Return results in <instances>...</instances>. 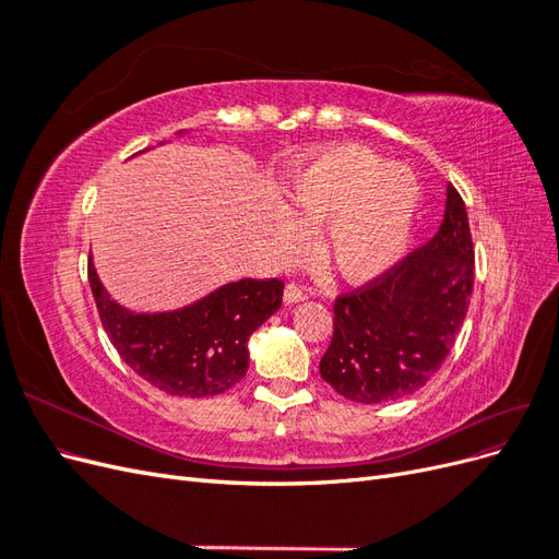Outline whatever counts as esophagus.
I'll return each mask as SVG.
<instances>
[{"mask_svg":"<svg viewBox=\"0 0 559 559\" xmlns=\"http://www.w3.org/2000/svg\"><path fill=\"white\" fill-rule=\"evenodd\" d=\"M306 298H308V292L302 289L300 284H296V282L286 284V289H284V300L286 302H298V300H306Z\"/></svg>","mask_w":559,"mask_h":559,"instance_id":"esophagus-1","label":"esophagus"}]
</instances>
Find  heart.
I'll return each instance as SVG.
<instances>
[{
    "mask_svg": "<svg viewBox=\"0 0 559 559\" xmlns=\"http://www.w3.org/2000/svg\"><path fill=\"white\" fill-rule=\"evenodd\" d=\"M419 202V183L403 165L361 144L326 148L298 175L292 210L308 226H321L319 259L349 282L378 277L403 251ZM275 245L284 259L300 257L308 233L292 214H282Z\"/></svg>",
    "mask_w": 559,
    "mask_h": 559,
    "instance_id": "b5f03b06",
    "label": "heart"
}]
</instances>
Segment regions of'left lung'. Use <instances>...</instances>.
I'll return each mask as SVG.
<instances>
[{
  "label": "left lung",
  "instance_id": "8db88e82",
  "mask_svg": "<svg viewBox=\"0 0 559 559\" xmlns=\"http://www.w3.org/2000/svg\"><path fill=\"white\" fill-rule=\"evenodd\" d=\"M476 257L466 205L448 186L443 224L382 275L333 300V337L319 373L357 403L425 386L450 354L473 294Z\"/></svg>",
  "mask_w": 559,
  "mask_h": 559
}]
</instances>
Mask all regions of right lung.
Returning <instances> with one entry per match:
<instances>
[{
	"mask_svg": "<svg viewBox=\"0 0 559 559\" xmlns=\"http://www.w3.org/2000/svg\"><path fill=\"white\" fill-rule=\"evenodd\" d=\"M99 321L121 359L170 396H216L238 384L249 368V335L282 306L284 282H230L189 308L138 314L109 298L88 263Z\"/></svg>",
	"mask_w": 559,
	"mask_h": 559,
	"instance_id": "right-lung-1",
	"label": "right lung"
}]
</instances>
